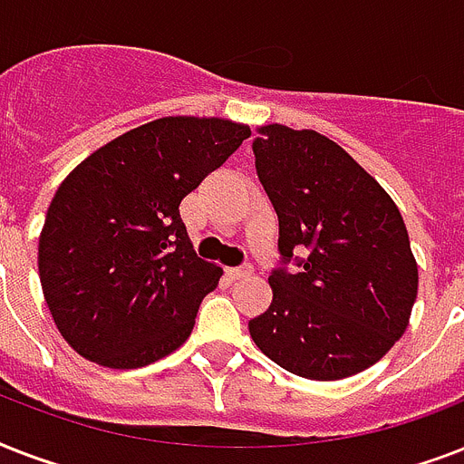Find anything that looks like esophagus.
I'll list each match as a JSON object with an SVG mask.
<instances>
[{"label":"esophagus","instance_id":"obj_1","mask_svg":"<svg viewBox=\"0 0 464 464\" xmlns=\"http://www.w3.org/2000/svg\"><path fill=\"white\" fill-rule=\"evenodd\" d=\"M226 275L231 276V279H247V276H253V267H250V265H243V267H228L226 269Z\"/></svg>","mask_w":464,"mask_h":464}]
</instances>
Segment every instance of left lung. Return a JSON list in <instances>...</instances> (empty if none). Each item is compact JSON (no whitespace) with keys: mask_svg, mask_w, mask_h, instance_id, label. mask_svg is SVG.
Wrapping results in <instances>:
<instances>
[{"mask_svg":"<svg viewBox=\"0 0 464 464\" xmlns=\"http://www.w3.org/2000/svg\"><path fill=\"white\" fill-rule=\"evenodd\" d=\"M255 166L279 217V253L305 255L269 276L272 305L247 323L265 356L310 381L366 371L410 324L419 267L392 197L315 130L257 127Z\"/></svg>","mask_w":464,"mask_h":464,"instance_id":"1","label":"left lung"}]
</instances>
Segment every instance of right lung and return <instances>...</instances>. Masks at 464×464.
<instances>
[{"label": "right lung", "mask_w": 464, "mask_h": 464, "mask_svg": "<svg viewBox=\"0 0 464 464\" xmlns=\"http://www.w3.org/2000/svg\"><path fill=\"white\" fill-rule=\"evenodd\" d=\"M250 127L168 115L96 149L62 180L38 240L43 296L79 356L141 368L188 342L224 269L197 257L180 202Z\"/></svg>", "instance_id": "1"}]
</instances>
